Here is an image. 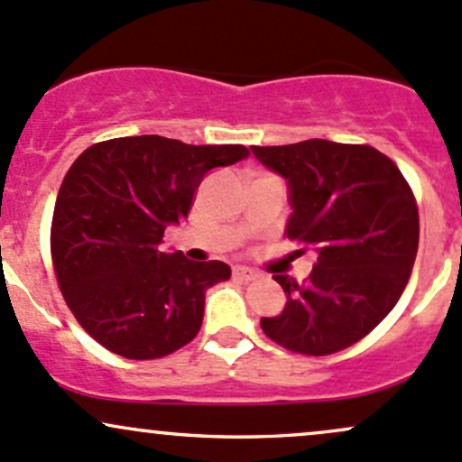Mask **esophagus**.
I'll return each mask as SVG.
<instances>
[{"instance_id":"1","label":"esophagus","mask_w":462,"mask_h":462,"mask_svg":"<svg viewBox=\"0 0 462 462\" xmlns=\"http://www.w3.org/2000/svg\"><path fill=\"white\" fill-rule=\"evenodd\" d=\"M232 275H235L236 280H245V282H249V280H256V278H258V273L254 272V269L243 267V264H235V267H232Z\"/></svg>"}]
</instances>
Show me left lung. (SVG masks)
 Here are the masks:
<instances>
[{
    "mask_svg": "<svg viewBox=\"0 0 462 462\" xmlns=\"http://www.w3.org/2000/svg\"><path fill=\"white\" fill-rule=\"evenodd\" d=\"M249 150L286 180L284 236L317 254L306 282L273 275L286 304L280 315L263 317V332L291 352H341L404 293L419 245L412 190L395 162L369 145L309 139Z\"/></svg>",
    "mask_w": 462,
    "mask_h": 462,
    "instance_id": "obj_1",
    "label": "left lung"
}]
</instances>
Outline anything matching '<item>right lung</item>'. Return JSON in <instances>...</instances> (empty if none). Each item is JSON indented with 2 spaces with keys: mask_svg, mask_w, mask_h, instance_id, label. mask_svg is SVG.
Wrapping results in <instances>:
<instances>
[{
  "mask_svg": "<svg viewBox=\"0 0 462 462\" xmlns=\"http://www.w3.org/2000/svg\"><path fill=\"white\" fill-rule=\"evenodd\" d=\"M247 156L243 145L143 134L97 143L71 164L56 199L51 258L67 306L95 341L152 360L198 337L206 291L230 278V267L164 252L162 235L187 219L210 169Z\"/></svg>",
  "mask_w": 462,
  "mask_h": 462,
  "instance_id": "add662e5",
  "label": "right lung"
}]
</instances>
